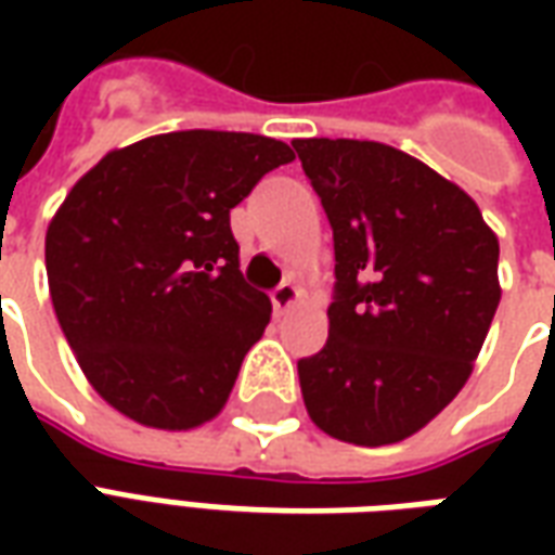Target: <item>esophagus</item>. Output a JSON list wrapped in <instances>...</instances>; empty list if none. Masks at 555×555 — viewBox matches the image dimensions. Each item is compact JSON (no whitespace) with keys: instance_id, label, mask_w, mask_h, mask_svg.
I'll return each instance as SVG.
<instances>
[{"instance_id":"1","label":"esophagus","mask_w":555,"mask_h":555,"mask_svg":"<svg viewBox=\"0 0 555 555\" xmlns=\"http://www.w3.org/2000/svg\"><path fill=\"white\" fill-rule=\"evenodd\" d=\"M300 300V291H297V285L294 282H282L279 288L270 291V302H273V309H276V314H285L294 306V302Z\"/></svg>"}]
</instances>
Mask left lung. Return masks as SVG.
Returning <instances> with one entry per match:
<instances>
[{
    "mask_svg": "<svg viewBox=\"0 0 555 555\" xmlns=\"http://www.w3.org/2000/svg\"><path fill=\"white\" fill-rule=\"evenodd\" d=\"M333 229L330 338L297 362L318 428L389 446L473 374L500 306V241L457 183L384 142L294 139Z\"/></svg>",
    "mask_w": 555,
    "mask_h": 555,
    "instance_id": "obj_1",
    "label": "left lung"
}]
</instances>
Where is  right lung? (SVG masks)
Returning <instances> with one entry per match:
<instances>
[{"label":"right lung","instance_id":"1","mask_svg":"<svg viewBox=\"0 0 555 555\" xmlns=\"http://www.w3.org/2000/svg\"><path fill=\"white\" fill-rule=\"evenodd\" d=\"M294 159L255 133L181 130L109 151L47 229L55 318L98 396L186 430L225 408L270 297L241 273L229 214Z\"/></svg>","mask_w":555,"mask_h":555}]
</instances>
